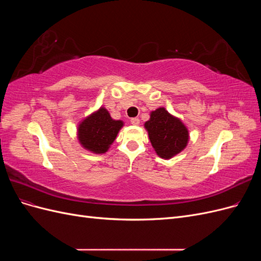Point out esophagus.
Instances as JSON below:
<instances>
[{
  "mask_svg": "<svg viewBox=\"0 0 261 261\" xmlns=\"http://www.w3.org/2000/svg\"><path fill=\"white\" fill-rule=\"evenodd\" d=\"M130 123H132V125L137 126V125H139L140 120H139V118H137V117H134V118H132V120H130Z\"/></svg>",
  "mask_w": 261,
  "mask_h": 261,
  "instance_id": "esophagus-1",
  "label": "esophagus"
}]
</instances>
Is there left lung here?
Instances as JSON below:
<instances>
[{
    "label": "left lung",
    "instance_id": "left-lung-1",
    "mask_svg": "<svg viewBox=\"0 0 261 261\" xmlns=\"http://www.w3.org/2000/svg\"><path fill=\"white\" fill-rule=\"evenodd\" d=\"M145 128L155 153L162 159H171L187 146L189 139L187 127L164 108H158L150 113Z\"/></svg>",
    "mask_w": 261,
    "mask_h": 261
}]
</instances>
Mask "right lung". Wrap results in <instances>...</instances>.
<instances>
[{
  "label": "right lung",
  "mask_w": 261,
  "mask_h": 261,
  "mask_svg": "<svg viewBox=\"0 0 261 261\" xmlns=\"http://www.w3.org/2000/svg\"><path fill=\"white\" fill-rule=\"evenodd\" d=\"M123 125V121L113 120L108 110L101 107L78 125V140L85 149L93 153H106Z\"/></svg>",
  "instance_id": "1"
}]
</instances>
